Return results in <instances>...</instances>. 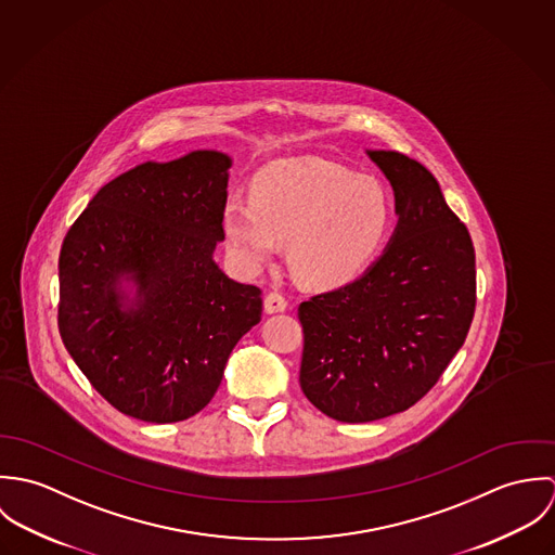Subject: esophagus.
I'll return each instance as SVG.
<instances>
[{"mask_svg": "<svg viewBox=\"0 0 555 555\" xmlns=\"http://www.w3.org/2000/svg\"><path fill=\"white\" fill-rule=\"evenodd\" d=\"M286 308H288V301L280 293H269L264 297V312L267 314H278V312H284Z\"/></svg>", "mask_w": 555, "mask_h": 555, "instance_id": "obj_1", "label": "esophagus"}]
</instances>
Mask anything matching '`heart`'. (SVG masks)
Listing matches in <instances>:
<instances>
[{
  "label": "heart",
  "instance_id": "1",
  "mask_svg": "<svg viewBox=\"0 0 555 555\" xmlns=\"http://www.w3.org/2000/svg\"><path fill=\"white\" fill-rule=\"evenodd\" d=\"M391 224L393 198L383 181L322 158L271 162L254 175L249 201L222 207V231L243 271H260L288 241L293 275L314 291L359 280Z\"/></svg>",
  "mask_w": 555,
  "mask_h": 555
}]
</instances>
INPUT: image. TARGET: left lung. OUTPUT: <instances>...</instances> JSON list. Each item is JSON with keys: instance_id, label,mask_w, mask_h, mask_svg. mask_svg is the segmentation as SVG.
Masks as SVG:
<instances>
[{"instance_id": "1", "label": "left lung", "mask_w": 555, "mask_h": 555, "mask_svg": "<svg viewBox=\"0 0 555 555\" xmlns=\"http://www.w3.org/2000/svg\"><path fill=\"white\" fill-rule=\"evenodd\" d=\"M391 181L397 227L354 282L299 306L306 397L341 423L408 410L442 376L475 317V247L436 177L397 152H367Z\"/></svg>"}]
</instances>
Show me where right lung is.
Segmentation results:
<instances>
[{
  "mask_svg": "<svg viewBox=\"0 0 555 555\" xmlns=\"http://www.w3.org/2000/svg\"><path fill=\"white\" fill-rule=\"evenodd\" d=\"M231 164L214 150L139 164L100 188L64 238V346L91 387L139 421L201 412L260 322V288L214 260Z\"/></svg>",
  "mask_w": 555,
  "mask_h": 555,
  "instance_id": "1",
  "label": "right lung"
}]
</instances>
